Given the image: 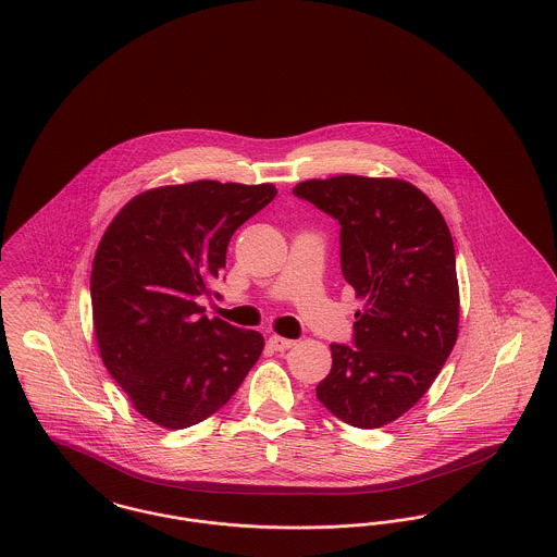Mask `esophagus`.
Wrapping results in <instances>:
<instances>
[{
    "instance_id": "obj_1",
    "label": "esophagus",
    "mask_w": 557,
    "mask_h": 557,
    "mask_svg": "<svg viewBox=\"0 0 557 557\" xmlns=\"http://www.w3.org/2000/svg\"><path fill=\"white\" fill-rule=\"evenodd\" d=\"M269 347H271V349H275V351H286V349L295 347V341H293V338H284V336L273 334V336H269Z\"/></svg>"
}]
</instances>
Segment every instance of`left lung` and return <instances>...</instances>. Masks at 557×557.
<instances>
[{"instance_id":"8db88e82","label":"left lung","mask_w":557,"mask_h":557,"mask_svg":"<svg viewBox=\"0 0 557 557\" xmlns=\"http://www.w3.org/2000/svg\"><path fill=\"white\" fill-rule=\"evenodd\" d=\"M293 191L338 221L341 269L363 300L354 345H330L318 399L347 425H389L425 395L457 343L450 230L435 203L399 178L341 174Z\"/></svg>"}]
</instances>
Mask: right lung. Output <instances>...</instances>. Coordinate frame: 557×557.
<instances>
[{"label": "right lung", "instance_id": "right-lung-1", "mask_svg": "<svg viewBox=\"0 0 557 557\" xmlns=\"http://www.w3.org/2000/svg\"><path fill=\"white\" fill-rule=\"evenodd\" d=\"M277 189L196 181L131 199L100 239L92 320L100 358L145 419L185 429L212 417L261 358L264 338L203 315L231 235Z\"/></svg>", "mask_w": 557, "mask_h": 557}]
</instances>
